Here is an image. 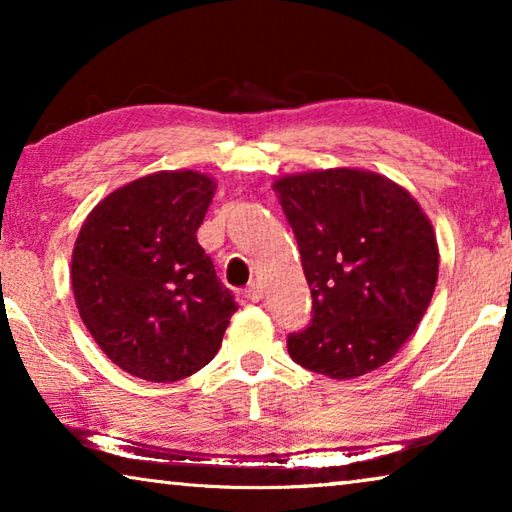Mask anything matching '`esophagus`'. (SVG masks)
Returning <instances> with one entry per match:
<instances>
[{
  "label": "esophagus",
  "instance_id": "esophagus-1",
  "mask_svg": "<svg viewBox=\"0 0 512 512\" xmlns=\"http://www.w3.org/2000/svg\"><path fill=\"white\" fill-rule=\"evenodd\" d=\"M244 296H246L250 302H259V300H262V296H264V291H262V284L253 282V284H250V287L244 291Z\"/></svg>",
  "mask_w": 512,
  "mask_h": 512
}]
</instances>
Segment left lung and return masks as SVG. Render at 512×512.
Masks as SVG:
<instances>
[{
    "label": "left lung",
    "instance_id": "left-lung-1",
    "mask_svg": "<svg viewBox=\"0 0 512 512\" xmlns=\"http://www.w3.org/2000/svg\"><path fill=\"white\" fill-rule=\"evenodd\" d=\"M311 289V323L291 359L332 379L384 366L409 341L438 280V244L418 201L363 169L275 180Z\"/></svg>",
    "mask_w": 512,
    "mask_h": 512
}]
</instances>
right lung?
I'll return each mask as SVG.
<instances>
[{
    "label": "right lung",
    "instance_id": "obj_1",
    "mask_svg": "<svg viewBox=\"0 0 512 512\" xmlns=\"http://www.w3.org/2000/svg\"><path fill=\"white\" fill-rule=\"evenodd\" d=\"M216 183L158 171L115 189L88 214L72 253L85 327L128 375L155 384L201 370L237 311L196 241Z\"/></svg>",
    "mask_w": 512,
    "mask_h": 512
}]
</instances>
